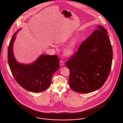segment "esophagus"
<instances>
[{
  "label": "esophagus",
  "mask_w": 123,
  "mask_h": 123,
  "mask_svg": "<svg viewBox=\"0 0 123 123\" xmlns=\"http://www.w3.org/2000/svg\"><path fill=\"white\" fill-rule=\"evenodd\" d=\"M64 65V61L62 60H60V65L61 66H63Z\"/></svg>",
  "instance_id": "1"
}]
</instances>
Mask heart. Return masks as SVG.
Returning <instances> with one entry per match:
<instances>
[{
  "label": "heart",
  "instance_id": "heart-1",
  "mask_svg": "<svg viewBox=\"0 0 123 123\" xmlns=\"http://www.w3.org/2000/svg\"><path fill=\"white\" fill-rule=\"evenodd\" d=\"M77 44V40L75 39L71 42L69 46L67 47L65 50V53L67 56H70L72 55L75 50Z\"/></svg>",
  "mask_w": 123,
  "mask_h": 123
}]
</instances>
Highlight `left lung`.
Returning <instances> with one entry per match:
<instances>
[{
  "label": "left lung",
  "mask_w": 123,
  "mask_h": 123,
  "mask_svg": "<svg viewBox=\"0 0 123 123\" xmlns=\"http://www.w3.org/2000/svg\"><path fill=\"white\" fill-rule=\"evenodd\" d=\"M107 30L99 25L68 59L69 85L74 91L92 92L105 83L111 70L112 49Z\"/></svg>",
  "instance_id": "8db88e82"
}]
</instances>
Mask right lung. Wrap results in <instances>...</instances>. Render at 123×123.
Returning a JSON list of instances; mask_svg holds the SVG:
<instances>
[{"mask_svg":"<svg viewBox=\"0 0 123 123\" xmlns=\"http://www.w3.org/2000/svg\"><path fill=\"white\" fill-rule=\"evenodd\" d=\"M18 30L14 34L8 49V64L16 81L25 89L38 93L46 90L51 83L53 74L59 68L56 55H41L31 64H18L15 59L13 46Z\"/></svg>","mask_w":123,"mask_h":123,"instance_id":"add662e5","label":"right lung"}]
</instances>
